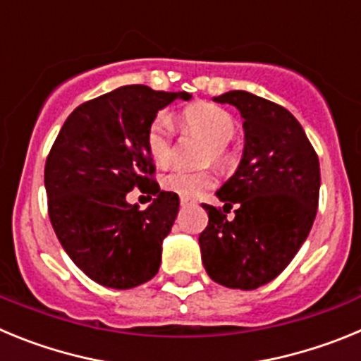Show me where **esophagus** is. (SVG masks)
I'll list each match as a JSON object with an SVG mask.
<instances>
[{"instance_id":"1","label":"esophagus","mask_w":361,"mask_h":361,"mask_svg":"<svg viewBox=\"0 0 361 361\" xmlns=\"http://www.w3.org/2000/svg\"><path fill=\"white\" fill-rule=\"evenodd\" d=\"M195 200L191 199H186V197H180V206H190V204H193Z\"/></svg>"}]
</instances>
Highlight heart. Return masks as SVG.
Here are the masks:
<instances>
[{
  "mask_svg": "<svg viewBox=\"0 0 361 361\" xmlns=\"http://www.w3.org/2000/svg\"><path fill=\"white\" fill-rule=\"evenodd\" d=\"M180 119L188 130L199 133L209 142L206 149V159H212L216 164H226L228 161L226 145L231 141L237 130L231 114L213 103H195L184 108ZM171 139L173 135H171L170 119L159 114L146 130V149L155 164L164 166L170 162ZM213 184H215V178L209 171L175 170L162 178V188L166 191L177 193L186 199H197Z\"/></svg>",
  "mask_w": 361,
  "mask_h": 361,
  "instance_id": "obj_1",
  "label": "heart"
}]
</instances>
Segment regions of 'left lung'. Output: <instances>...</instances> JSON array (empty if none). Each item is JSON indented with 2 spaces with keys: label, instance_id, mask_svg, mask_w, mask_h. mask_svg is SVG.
<instances>
[{
  "label": "left lung",
  "instance_id": "1",
  "mask_svg": "<svg viewBox=\"0 0 361 361\" xmlns=\"http://www.w3.org/2000/svg\"><path fill=\"white\" fill-rule=\"evenodd\" d=\"M244 119V155L216 191L224 208L202 204L200 233L209 279L231 289H257L289 266L312 228L320 195V162L302 124L280 104L244 90L213 97ZM235 207L233 216L227 213Z\"/></svg>",
  "mask_w": 361,
  "mask_h": 361
}]
</instances>
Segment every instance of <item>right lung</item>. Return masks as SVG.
Returning a JSON list of instances; mask_svg holds the SVG:
<instances>
[{"instance_id": "add662e5", "label": "right lung", "mask_w": 361, "mask_h": 361, "mask_svg": "<svg viewBox=\"0 0 361 361\" xmlns=\"http://www.w3.org/2000/svg\"><path fill=\"white\" fill-rule=\"evenodd\" d=\"M188 92L126 85L79 104L44 164L49 216L73 264L104 288L132 289L157 275L178 195L161 191L146 130L161 108ZM133 187L155 195L146 210L126 202Z\"/></svg>"}]
</instances>
